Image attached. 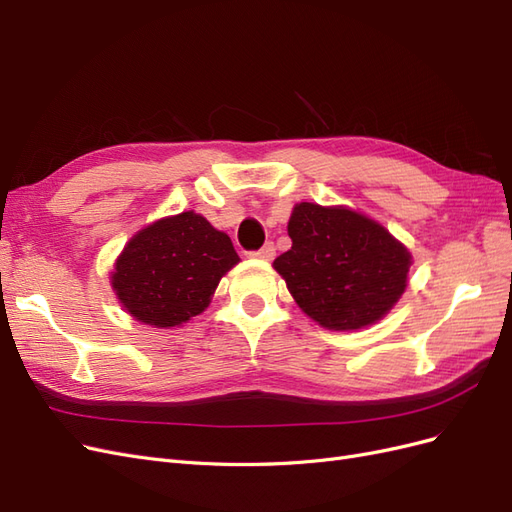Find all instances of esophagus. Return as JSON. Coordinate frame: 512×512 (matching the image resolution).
Listing matches in <instances>:
<instances>
[{
  "mask_svg": "<svg viewBox=\"0 0 512 512\" xmlns=\"http://www.w3.org/2000/svg\"><path fill=\"white\" fill-rule=\"evenodd\" d=\"M254 258H262V260H271L275 256V245L273 243H265L260 247V250L252 252Z\"/></svg>",
  "mask_w": 512,
  "mask_h": 512,
  "instance_id": "1",
  "label": "esophagus"
}]
</instances>
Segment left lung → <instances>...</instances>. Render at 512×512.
I'll use <instances>...</instances> for the list:
<instances>
[{
    "instance_id": "obj_1",
    "label": "left lung",
    "mask_w": 512,
    "mask_h": 512,
    "mask_svg": "<svg viewBox=\"0 0 512 512\" xmlns=\"http://www.w3.org/2000/svg\"><path fill=\"white\" fill-rule=\"evenodd\" d=\"M288 235L292 247L273 267L294 301L322 327H367L406 290L410 252L361 213L301 203L290 215Z\"/></svg>"
}]
</instances>
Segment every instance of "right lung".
Segmentation results:
<instances>
[{
  "label": "right lung",
  "mask_w": 512,
  "mask_h": 512,
  "mask_svg": "<svg viewBox=\"0 0 512 512\" xmlns=\"http://www.w3.org/2000/svg\"><path fill=\"white\" fill-rule=\"evenodd\" d=\"M239 262L232 241L203 215L185 211L134 235L115 262L113 288L151 327H177L205 312L222 275Z\"/></svg>",
  "instance_id": "add662e5"
}]
</instances>
